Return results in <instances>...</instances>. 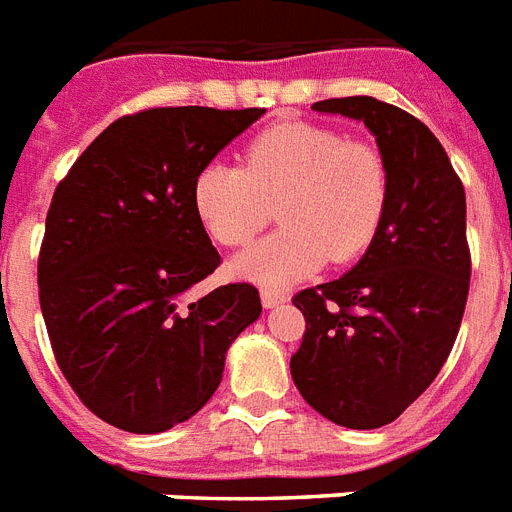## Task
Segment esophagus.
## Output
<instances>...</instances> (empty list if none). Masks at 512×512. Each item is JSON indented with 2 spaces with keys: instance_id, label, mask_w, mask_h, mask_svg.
<instances>
[{
  "instance_id": "esophagus-1",
  "label": "esophagus",
  "mask_w": 512,
  "mask_h": 512,
  "mask_svg": "<svg viewBox=\"0 0 512 512\" xmlns=\"http://www.w3.org/2000/svg\"><path fill=\"white\" fill-rule=\"evenodd\" d=\"M288 298H285V293H280V290H272V288H264L261 290V304H264V309H275V306L285 304Z\"/></svg>"
}]
</instances>
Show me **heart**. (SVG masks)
I'll list each match as a JSON object with an SVG mask.
<instances>
[{
	"instance_id": "b5f03b06",
	"label": "heart",
	"mask_w": 512,
	"mask_h": 512,
	"mask_svg": "<svg viewBox=\"0 0 512 512\" xmlns=\"http://www.w3.org/2000/svg\"><path fill=\"white\" fill-rule=\"evenodd\" d=\"M280 230L235 259V272L269 288L349 264L370 248L388 206V166L378 147L338 129L282 121L256 134L243 169L211 161L192 179V208L222 245H245L272 219Z\"/></svg>"
}]
</instances>
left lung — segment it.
<instances>
[{
	"instance_id": "left-lung-1",
	"label": "left lung",
	"mask_w": 512,
	"mask_h": 512,
	"mask_svg": "<svg viewBox=\"0 0 512 512\" xmlns=\"http://www.w3.org/2000/svg\"><path fill=\"white\" fill-rule=\"evenodd\" d=\"M312 110L367 126L388 166V206L346 275L293 298L306 333L290 375L322 418L370 431L394 423L455 346L470 282L465 190L441 142L407 110L375 97Z\"/></svg>"
}]
</instances>
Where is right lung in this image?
I'll list each match as a JSON object with an SVG mask.
<instances>
[{"instance_id": "right-lung-1", "label": "right lung", "mask_w": 512, "mask_h": 512, "mask_svg": "<svg viewBox=\"0 0 512 512\" xmlns=\"http://www.w3.org/2000/svg\"><path fill=\"white\" fill-rule=\"evenodd\" d=\"M264 113L187 105L118 118L52 195L39 253L49 341L81 402L121 431L190 420L222 383L232 341L259 320L248 282L187 293L222 261L192 179Z\"/></svg>"}]
</instances>
